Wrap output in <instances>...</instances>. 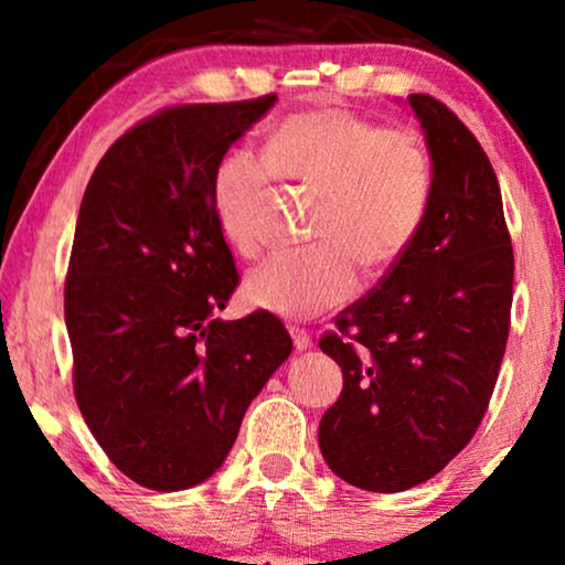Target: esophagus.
<instances>
[{"label":"esophagus","mask_w":565,"mask_h":565,"mask_svg":"<svg viewBox=\"0 0 565 565\" xmlns=\"http://www.w3.org/2000/svg\"><path fill=\"white\" fill-rule=\"evenodd\" d=\"M289 334H291V342H295V348L300 350V353H302V350H308L310 345H313V340H310V334L305 332V329L291 327V329H289Z\"/></svg>","instance_id":"esophagus-1"}]
</instances>
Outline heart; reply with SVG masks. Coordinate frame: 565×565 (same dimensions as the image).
Masks as SVG:
<instances>
[{"label": "heart", "mask_w": 565, "mask_h": 565, "mask_svg": "<svg viewBox=\"0 0 565 565\" xmlns=\"http://www.w3.org/2000/svg\"><path fill=\"white\" fill-rule=\"evenodd\" d=\"M274 178L316 193L300 257L249 270L244 300L278 319L305 321L345 305L359 265L385 276L417 242L433 199V161L412 127H380L340 106L291 114L265 138L263 157L233 146L210 178L217 233L238 255L260 249V217Z\"/></svg>", "instance_id": "obj_1"}]
</instances>
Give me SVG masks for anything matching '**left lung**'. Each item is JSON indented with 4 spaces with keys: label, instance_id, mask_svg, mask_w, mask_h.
Segmentation results:
<instances>
[{
    "label": "left lung",
    "instance_id": "1",
    "mask_svg": "<svg viewBox=\"0 0 565 565\" xmlns=\"http://www.w3.org/2000/svg\"><path fill=\"white\" fill-rule=\"evenodd\" d=\"M408 106L433 161L425 225L319 340L342 369L321 454L334 476L377 494L425 483L476 436L508 345L515 268L481 142L436 97L408 95Z\"/></svg>",
    "mask_w": 565,
    "mask_h": 565
}]
</instances>
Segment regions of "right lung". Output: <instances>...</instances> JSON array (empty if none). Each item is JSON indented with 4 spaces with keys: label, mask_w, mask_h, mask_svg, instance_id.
<instances>
[{
    "label": "right lung",
    "mask_w": 565,
    "mask_h": 565,
    "mask_svg": "<svg viewBox=\"0 0 565 565\" xmlns=\"http://www.w3.org/2000/svg\"><path fill=\"white\" fill-rule=\"evenodd\" d=\"M274 103L164 108L108 148L84 191L66 278L76 404L108 459L146 489L206 481L291 353L268 310L217 319L238 274L210 178Z\"/></svg>",
    "instance_id": "right-lung-1"
}]
</instances>
